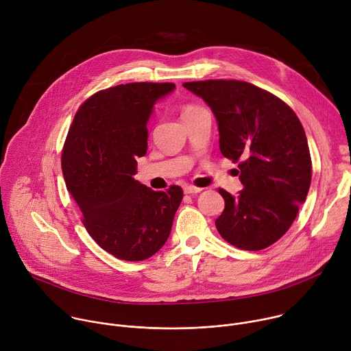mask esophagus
<instances>
[{"label":"esophagus","mask_w":351,"mask_h":351,"mask_svg":"<svg viewBox=\"0 0 351 351\" xmlns=\"http://www.w3.org/2000/svg\"><path fill=\"white\" fill-rule=\"evenodd\" d=\"M183 191H184L186 194H197V193L202 191V189H199V187H194V186H184Z\"/></svg>","instance_id":"34e87169"}]
</instances>
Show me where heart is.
<instances>
[{
    "mask_svg": "<svg viewBox=\"0 0 351 351\" xmlns=\"http://www.w3.org/2000/svg\"><path fill=\"white\" fill-rule=\"evenodd\" d=\"M202 107H198V106H186L184 108H183V111H182V117L183 115H187V114H190V112H194V111H197V110H199Z\"/></svg>",
    "mask_w": 351,
    "mask_h": 351,
    "instance_id": "obj_1",
    "label": "heart"
}]
</instances>
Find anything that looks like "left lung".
<instances>
[{
  "mask_svg": "<svg viewBox=\"0 0 351 351\" xmlns=\"http://www.w3.org/2000/svg\"><path fill=\"white\" fill-rule=\"evenodd\" d=\"M214 112L223 157L239 161L243 190L223 189L225 210L215 221L232 245L257 252L291 226L311 183L310 148L302 122L280 98L241 80L183 83Z\"/></svg>",
  "mask_w": 351,
  "mask_h": 351,
  "instance_id": "8db88e82",
  "label": "left lung"
}]
</instances>
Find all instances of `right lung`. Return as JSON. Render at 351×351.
Masks as SVG:
<instances>
[{
  "label": "right lung",
  "instance_id": "right-lung-1",
  "mask_svg": "<svg viewBox=\"0 0 351 351\" xmlns=\"http://www.w3.org/2000/svg\"><path fill=\"white\" fill-rule=\"evenodd\" d=\"M173 83H128L93 94L80 106L62 149L68 191L83 225L107 253L125 261L154 256L169 237L183 198L179 186L156 191L134 180L147 152V122Z\"/></svg>",
  "mask_w": 351,
  "mask_h": 351
}]
</instances>
